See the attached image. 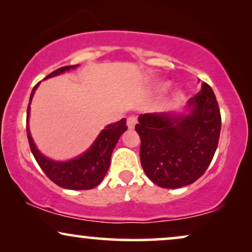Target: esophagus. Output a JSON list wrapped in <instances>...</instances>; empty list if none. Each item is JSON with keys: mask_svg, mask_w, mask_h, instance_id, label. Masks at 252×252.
Returning a JSON list of instances; mask_svg holds the SVG:
<instances>
[{"mask_svg": "<svg viewBox=\"0 0 252 252\" xmlns=\"http://www.w3.org/2000/svg\"><path fill=\"white\" fill-rule=\"evenodd\" d=\"M136 123H137V117L136 116H129L128 120H126V126H128L129 129L135 128Z\"/></svg>", "mask_w": 252, "mask_h": 252, "instance_id": "obj_1", "label": "esophagus"}]
</instances>
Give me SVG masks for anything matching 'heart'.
<instances>
[{"label": "heart", "instance_id": "b5f03b06", "mask_svg": "<svg viewBox=\"0 0 252 252\" xmlns=\"http://www.w3.org/2000/svg\"><path fill=\"white\" fill-rule=\"evenodd\" d=\"M167 85H168V84L163 83V84H161V87H162V89H165V87H167Z\"/></svg>", "mask_w": 252, "mask_h": 252}]
</instances>
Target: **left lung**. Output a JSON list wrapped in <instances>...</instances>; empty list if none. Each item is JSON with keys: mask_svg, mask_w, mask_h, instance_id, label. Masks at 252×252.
Masks as SVG:
<instances>
[{"mask_svg": "<svg viewBox=\"0 0 252 252\" xmlns=\"http://www.w3.org/2000/svg\"><path fill=\"white\" fill-rule=\"evenodd\" d=\"M138 122L140 162L153 183L177 189L205 173L221 129L219 105L210 85L203 83L182 113L142 114Z\"/></svg>", "mask_w": 252, "mask_h": 252, "instance_id": "left-lung-1", "label": "left lung"}]
</instances>
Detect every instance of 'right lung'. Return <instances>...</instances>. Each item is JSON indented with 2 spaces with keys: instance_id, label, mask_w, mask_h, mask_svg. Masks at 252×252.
<instances>
[{
  "instance_id": "right-lung-1",
  "label": "right lung",
  "mask_w": 252,
  "mask_h": 252,
  "mask_svg": "<svg viewBox=\"0 0 252 252\" xmlns=\"http://www.w3.org/2000/svg\"><path fill=\"white\" fill-rule=\"evenodd\" d=\"M78 66L79 64L62 66V68L49 73L45 79L59 76L61 73L78 68ZM39 84L40 82L33 87L31 92L28 107V116H26V133H28L30 147H31L36 162L39 163L43 173L49 177V180H52L59 187L70 190L93 189L101 183L107 170L109 168L110 157H112L113 151L115 149V145L119 142L121 135L128 129L126 119H122L119 122L108 124L105 129L101 130V132L99 133L92 145L80 156L66 161L53 160L40 152L33 142L31 132H30L29 119L30 110H31L30 106H31L33 95H34Z\"/></svg>"
}]
</instances>
